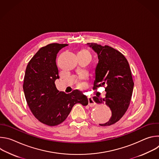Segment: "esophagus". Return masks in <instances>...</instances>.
Listing matches in <instances>:
<instances>
[{
    "label": "esophagus",
    "instance_id": "34e87169",
    "mask_svg": "<svg viewBox=\"0 0 159 159\" xmlns=\"http://www.w3.org/2000/svg\"><path fill=\"white\" fill-rule=\"evenodd\" d=\"M87 98H88V101H89V106L90 107H93V106H94L95 104H96V103H95V102L94 101L93 98L89 96V97H88Z\"/></svg>",
    "mask_w": 159,
    "mask_h": 159
}]
</instances>
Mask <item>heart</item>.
<instances>
[{"label":"heart","mask_w":159,"mask_h":159,"mask_svg":"<svg viewBox=\"0 0 159 159\" xmlns=\"http://www.w3.org/2000/svg\"><path fill=\"white\" fill-rule=\"evenodd\" d=\"M79 53H80L86 54V55H89V56L90 57V53L89 52V51H88V50H85V49L81 50ZM85 75H83V76H82V77H81V78H80V80L78 82V85H79V87H83V86L85 85L84 82H83V81H82V80H83V79H85Z\"/></svg>","instance_id":"heart-1"}]
</instances>
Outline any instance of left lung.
<instances>
[{"label":"left lung","instance_id":"left-lung-1","mask_svg":"<svg viewBox=\"0 0 159 159\" xmlns=\"http://www.w3.org/2000/svg\"><path fill=\"white\" fill-rule=\"evenodd\" d=\"M98 54L95 69L94 89L106 85V97H93L97 104L105 103L111 110L109 120L101 126H109L118 121L127 111L130 103L134 83L129 63L119 51L97 43H87Z\"/></svg>","mask_w":159,"mask_h":159}]
</instances>
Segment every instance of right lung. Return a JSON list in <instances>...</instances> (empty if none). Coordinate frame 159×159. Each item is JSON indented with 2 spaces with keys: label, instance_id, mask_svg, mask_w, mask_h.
Returning a JSON list of instances; mask_svg holds the SVG:
<instances>
[{
  "label": "right lung",
  "instance_id": "right-lung-1",
  "mask_svg": "<svg viewBox=\"0 0 159 159\" xmlns=\"http://www.w3.org/2000/svg\"><path fill=\"white\" fill-rule=\"evenodd\" d=\"M67 44L52 43L41 48L28 63L23 84L28 105L41 123L56 126L69 116L73 106L88 104L87 98L79 90L70 94L59 91L55 82L59 79L57 55Z\"/></svg>",
  "mask_w": 159,
  "mask_h": 159
}]
</instances>
